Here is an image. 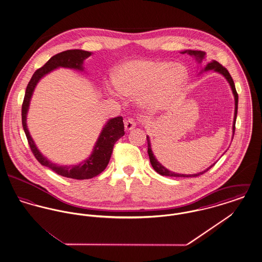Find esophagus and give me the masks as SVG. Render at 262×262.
<instances>
[{
    "instance_id": "obj_1",
    "label": "esophagus",
    "mask_w": 262,
    "mask_h": 262,
    "mask_svg": "<svg viewBox=\"0 0 262 262\" xmlns=\"http://www.w3.org/2000/svg\"><path fill=\"white\" fill-rule=\"evenodd\" d=\"M137 126V121L135 120V119H133V118H130V119H127V120H125V130H132L133 128H135Z\"/></svg>"
}]
</instances>
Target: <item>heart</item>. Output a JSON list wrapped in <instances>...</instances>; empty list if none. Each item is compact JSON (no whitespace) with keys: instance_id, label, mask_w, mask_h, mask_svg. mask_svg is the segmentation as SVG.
Returning a JSON list of instances; mask_svg holds the SVG:
<instances>
[{"instance_id":"heart-1","label":"heart","mask_w":262,"mask_h":262,"mask_svg":"<svg viewBox=\"0 0 262 262\" xmlns=\"http://www.w3.org/2000/svg\"><path fill=\"white\" fill-rule=\"evenodd\" d=\"M185 67L164 60H136L122 64L114 75L115 88L126 96H139L141 105L151 112L167 108L187 83Z\"/></svg>"}]
</instances>
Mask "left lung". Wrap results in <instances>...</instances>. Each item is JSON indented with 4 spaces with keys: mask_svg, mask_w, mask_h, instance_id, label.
Here are the masks:
<instances>
[{
    "mask_svg": "<svg viewBox=\"0 0 262 262\" xmlns=\"http://www.w3.org/2000/svg\"><path fill=\"white\" fill-rule=\"evenodd\" d=\"M185 53L189 54L190 56H194V57L199 60V62H201V60H202V59L204 58V56H205V52H203V51L187 50L182 52V54H185ZM208 70H213V71H215V72H217V73L224 75L225 77H226V79L228 80V82L230 83L231 88H232L233 94H234V96H235V117H234V123H233V137H234V135H235V128H236V119H237V101H238V96H237L236 88H235L234 80H233L232 76L230 75V73L228 72V70H227L225 67H223L221 63H219V62H216V61H212V62H208V63L206 64V67L204 68V71H208ZM146 139H147V144H148V150H147V152H148V155H149L150 163H151L153 169H154L158 174H162V176H166V177H182V178H183V177H184V178H187V177H199L200 174H204L205 172H207L210 168H212V167L215 165V163H214L209 168H207L206 170H204V171H202V172H200V173H198V174H176L174 172H171V171H169L168 169H166L164 166H162L160 163L157 161V159L155 158V156L153 155V152H152V150H151L149 137H146Z\"/></svg>",
    "mask_w": 262,
    "mask_h": 262,
    "instance_id": "obj_1",
    "label": "left lung"
}]
</instances>
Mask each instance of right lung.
Listing matches in <instances>:
<instances>
[{
  "label": "right lung",
  "mask_w": 262,
  "mask_h": 262,
  "mask_svg": "<svg viewBox=\"0 0 262 262\" xmlns=\"http://www.w3.org/2000/svg\"><path fill=\"white\" fill-rule=\"evenodd\" d=\"M91 55L90 52L83 50H68L63 51L55 56H53L48 62L43 67L39 68L37 71L33 74L30 81L27 84L25 90V99L21 108V119H23V126L25 129V136L27 138L28 144L33 155L37 159L38 162L43 166L48 167L52 171L62 177L75 179V180H86L93 177L98 176L102 173L108 163L110 161L112 155L114 144L118 139L125 135V126L123 122V117H117L108 121V123L104 126L99 138L94 146L91 156L85 160L82 164L77 166H59L47 160L37 149L35 143L29 135L26 125V114L28 110L30 98L32 96L33 90L36 86L39 79L50 73L56 68L62 67L75 70H83L82 62Z\"/></svg>",
  "instance_id": "obj_1"
}]
</instances>
